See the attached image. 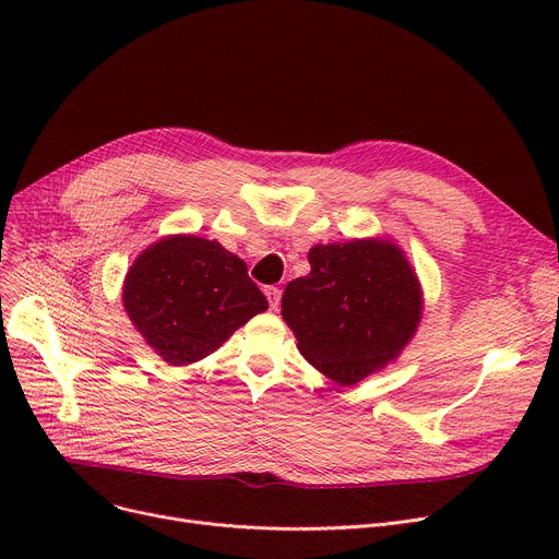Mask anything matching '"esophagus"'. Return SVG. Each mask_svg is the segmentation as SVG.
Instances as JSON below:
<instances>
[{
	"mask_svg": "<svg viewBox=\"0 0 559 559\" xmlns=\"http://www.w3.org/2000/svg\"><path fill=\"white\" fill-rule=\"evenodd\" d=\"M264 297H267L270 308L276 310L278 304H281V289H278V287H267V289H264Z\"/></svg>",
	"mask_w": 559,
	"mask_h": 559,
	"instance_id": "obj_1",
	"label": "esophagus"
}]
</instances>
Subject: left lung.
Wrapping results in <instances>:
<instances>
[{
	"label": "left lung",
	"mask_w": 559,
	"mask_h": 559,
	"mask_svg": "<svg viewBox=\"0 0 559 559\" xmlns=\"http://www.w3.org/2000/svg\"><path fill=\"white\" fill-rule=\"evenodd\" d=\"M310 274L289 281L281 314L301 356L348 388L396 360L424 310L417 272L394 240L314 245Z\"/></svg>",
	"instance_id": "left-lung-1"
}]
</instances>
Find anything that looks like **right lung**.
I'll use <instances>...</instances> for the list:
<instances>
[{"mask_svg":"<svg viewBox=\"0 0 559 559\" xmlns=\"http://www.w3.org/2000/svg\"><path fill=\"white\" fill-rule=\"evenodd\" d=\"M122 301L144 342L174 367L211 356L270 308L245 260L186 233L165 235L133 260Z\"/></svg>","mask_w":559,"mask_h":559,"instance_id":"add662e5","label":"right lung"}]
</instances>
